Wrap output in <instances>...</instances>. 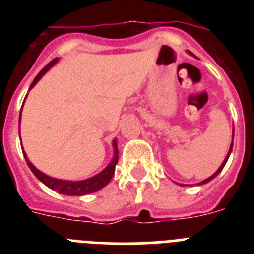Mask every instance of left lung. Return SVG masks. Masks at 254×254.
Returning <instances> with one entry per match:
<instances>
[{
	"mask_svg": "<svg viewBox=\"0 0 254 254\" xmlns=\"http://www.w3.org/2000/svg\"><path fill=\"white\" fill-rule=\"evenodd\" d=\"M188 53H190V56H193V57H194V55H193V53H190V52H188ZM233 140H234V129H233ZM232 150H233V141H232V143H230V147H229V151H228V154H226L225 159H224L223 164H221V165H220V168H219V169H217L216 172H215L214 174H212V176H211V177H208V178H207V179H205V181L199 182V183H197V185H198V186H201V185H206V183H208V182H210V181H212V179H214L215 177H216L217 174H219V173L221 172V170H223V168L225 167L226 161H228L229 156H230V154H232ZM181 186H183V185H181Z\"/></svg>",
	"mask_w": 254,
	"mask_h": 254,
	"instance_id": "obj_1",
	"label": "left lung"
}]
</instances>
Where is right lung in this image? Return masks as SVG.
<instances>
[{
    "mask_svg": "<svg viewBox=\"0 0 254 254\" xmlns=\"http://www.w3.org/2000/svg\"><path fill=\"white\" fill-rule=\"evenodd\" d=\"M58 62V58H55V60L49 62L46 67H44L42 71L37 75V77L34 78V81L31 82L29 90L33 89V87L37 85V82L39 81L40 78L43 77L47 73L51 67L55 66ZM24 104V103H22ZM20 118H21V111H20ZM113 147H114V155L113 159L111 160V163L108 164L107 167L102 170L100 173L95 174V176L90 177V178L84 179V181H64V179H57V178H52V177L47 176L43 172H40L39 169L30 163V160L26 156L25 151H24V147L22 149V154L25 156V160L28 163V167L30 168V170L34 173V176L39 179L43 185H46L47 187L51 188V190H56L61 194H66V196H84V194H90L96 192V190H102L105 186L111 182L112 177L114 174V170H116V165L118 163V145H117V140H113Z\"/></svg>",
    "mask_w": 254,
    "mask_h": 254,
    "instance_id": "right-lung-1",
    "label": "right lung"
}]
</instances>
